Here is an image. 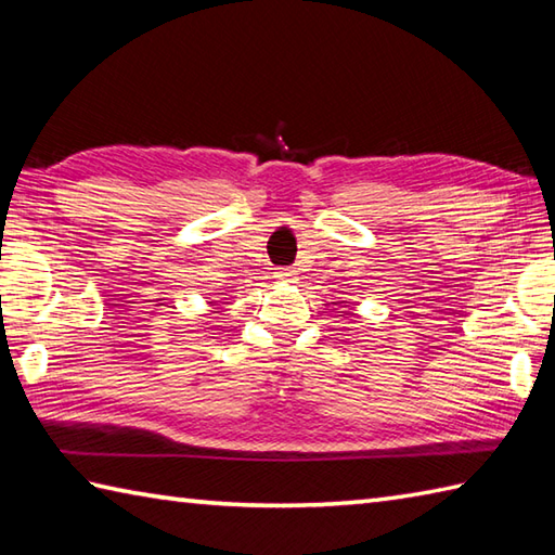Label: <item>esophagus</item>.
I'll return each mask as SVG.
<instances>
[{
    "label": "esophagus",
    "instance_id": "1",
    "mask_svg": "<svg viewBox=\"0 0 555 555\" xmlns=\"http://www.w3.org/2000/svg\"><path fill=\"white\" fill-rule=\"evenodd\" d=\"M293 276H296V269H293V267H279L276 269L279 281H293Z\"/></svg>",
    "mask_w": 555,
    "mask_h": 555
}]
</instances>
